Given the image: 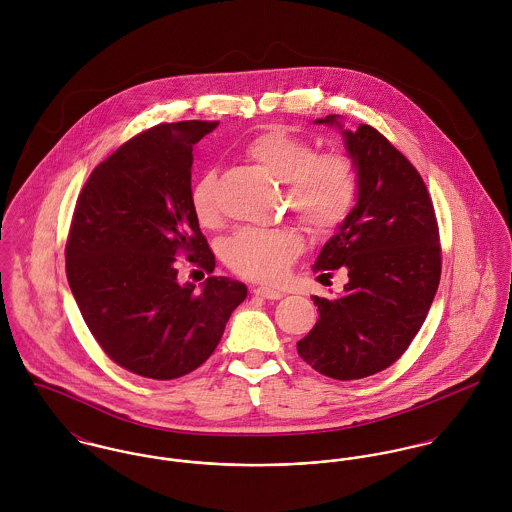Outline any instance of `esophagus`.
<instances>
[{"label":"esophagus","mask_w":512,"mask_h":512,"mask_svg":"<svg viewBox=\"0 0 512 512\" xmlns=\"http://www.w3.org/2000/svg\"><path fill=\"white\" fill-rule=\"evenodd\" d=\"M252 292H254V295H258V297H264V299H282L284 297V293L272 290V288H266V286H258Z\"/></svg>","instance_id":"esophagus-1"}]
</instances>
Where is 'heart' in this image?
I'll return each instance as SVG.
<instances>
[{"instance_id":"heart-1","label":"heart","mask_w":512,"mask_h":512,"mask_svg":"<svg viewBox=\"0 0 512 512\" xmlns=\"http://www.w3.org/2000/svg\"><path fill=\"white\" fill-rule=\"evenodd\" d=\"M244 155L270 177L286 183V201L313 234L333 232L351 213L357 195L353 161L339 151L315 153L292 132L270 126L244 144ZM191 209L205 226L217 222V175L207 171L191 189ZM303 250L292 228H242L222 244L224 262L240 276L278 280Z\"/></svg>"}]
</instances>
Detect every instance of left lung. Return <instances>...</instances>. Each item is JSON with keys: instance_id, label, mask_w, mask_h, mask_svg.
<instances>
[{"instance_id": "obj_1", "label": "left lung", "mask_w": 512, "mask_h": 512, "mask_svg": "<svg viewBox=\"0 0 512 512\" xmlns=\"http://www.w3.org/2000/svg\"><path fill=\"white\" fill-rule=\"evenodd\" d=\"M315 124L339 130L357 203L313 264L343 266L349 282L337 299L311 297L319 319L297 353L329 378L357 380L398 361L420 331L441 274L438 222L420 173L382 134L366 124L349 130L337 114Z\"/></svg>"}]
</instances>
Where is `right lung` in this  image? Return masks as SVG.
Wrapping results in <instances>:
<instances>
[{
	"instance_id": "1",
	"label": "right lung",
	"mask_w": 512,
	"mask_h": 512,
	"mask_svg": "<svg viewBox=\"0 0 512 512\" xmlns=\"http://www.w3.org/2000/svg\"><path fill=\"white\" fill-rule=\"evenodd\" d=\"M219 122L161 124L132 138L88 177L67 240V278L104 353L122 368L171 380L203 365L242 282L211 276L199 288L177 278L181 254L215 270V254L191 209L193 146Z\"/></svg>"
}]
</instances>
